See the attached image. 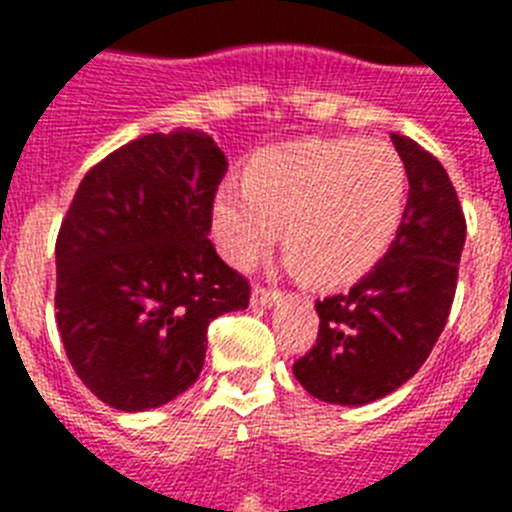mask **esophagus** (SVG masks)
<instances>
[{
    "label": "esophagus",
    "instance_id": "obj_1",
    "mask_svg": "<svg viewBox=\"0 0 512 512\" xmlns=\"http://www.w3.org/2000/svg\"><path fill=\"white\" fill-rule=\"evenodd\" d=\"M277 292H274V289H266V287H261V284H256V287H253V292H251V305H271V302L277 300Z\"/></svg>",
    "mask_w": 512,
    "mask_h": 512
}]
</instances>
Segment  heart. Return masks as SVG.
Listing matches in <instances>:
<instances>
[{
    "instance_id": "b5f03b06",
    "label": "heart",
    "mask_w": 512,
    "mask_h": 512,
    "mask_svg": "<svg viewBox=\"0 0 512 512\" xmlns=\"http://www.w3.org/2000/svg\"><path fill=\"white\" fill-rule=\"evenodd\" d=\"M408 200V171L384 140L307 138L251 158L246 182L212 194V241L235 269H251L282 241L315 284H346L390 248Z\"/></svg>"
}]
</instances>
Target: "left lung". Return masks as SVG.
<instances>
[{
    "mask_svg": "<svg viewBox=\"0 0 512 512\" xmlns=\"http://www.w3.org/2000/svg\"><path fill=\"white\" fill-rule=\"evenodd\" d=\"M408 171V207L390 251L343 295L315 302V346L297 382L323 402L366 405L395 392L431 356L449 320L467 220L449 174L415 140L392 133Z\"/></svg>",
    "mask_w": 512,
    "mask_h": 512,
    "instance_id": "8db88e82",
    "label": "left lung"
}]
</instances>
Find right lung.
<instances>
[{
	"instance_id": "add662e5",
	"label": "right lung",
	"mask_w": 512,
	"mask_h": 512,
	"mask_svg": "<svg viewBox=\"0 0 512 512\" xmlns=\"http://www.w3.org/2000/svg\"><path fill=\"white\" fill-rule=\"evenodd\" d=\"M228 171L202 130L130 140L87 171L56 238V323L74 372L125 413L189 390L207 325L246 310L248 279L207 238Z\"/></svg>"
}]
</instances>
